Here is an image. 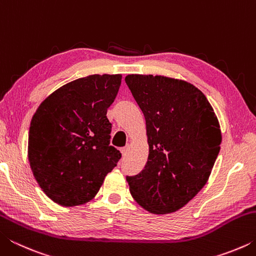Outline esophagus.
<instances>
[{"instance_id":"esophagus-1","label":"esophagus","mask_w":256,"mask_h":256,"mask_svg":"<svg viewBox=\"0 0 256 256\" xmlns=\"http://www.w3.org/2000/svg\"><path fill=\"white\" fill-rule=\"evenodd\" d=\"M128 146H123V148H120V152H122L123 156H125L128 152Z\"/></svg>"}]
</instances>
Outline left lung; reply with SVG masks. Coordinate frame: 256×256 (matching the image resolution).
Wrapping results in <instances>:
<instances>
[{
  "label": "left lung",
  "instance_id": "obj_1",
  "mask_svg": "<svg viewBox=\"0 0 256 256\" xmlns=\"http://www.w3.org/2000/svg\"><path fill=\"white\" fill-rule=\"evenodd\" d=\"M125 82L144 112L149 144L130 192L151 214L175 212L206 185L220 151L219 122L206 97L188 82L130 74Z\"/></svg>",
  "mask_w": 256,
  "mask_h": 256
}]
</instances>
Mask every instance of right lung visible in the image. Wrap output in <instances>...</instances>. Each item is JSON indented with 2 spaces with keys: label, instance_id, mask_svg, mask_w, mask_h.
Returning a JSON list of instances; mask_svg holds the SVG:
<instances>
[{
  "label": "right lung",
  "instance_id": "right-lung-1",
  "mask_svg": "<svg viewBox=\"0 0 256 256\" xmlns=\"http://www.w3.org/2000/svg\"><path fill=\"white\" fill-rule=\"evenodd\" d=\"M120 80V74H92L72 81L47 97L32 116L30 167L46 196L60 206L92 200L122 157L110 146L106 116Z\"/></svg>",
  "mask_w": 256,
  "mask_h": 256
}]
</instances>
